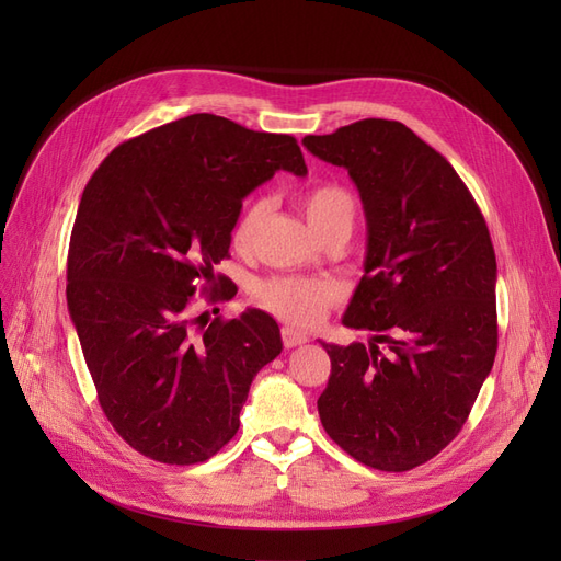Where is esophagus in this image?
<instances>
[{
    "label": "esophagus",
    "instance_id": "34e87169",
    "mask_svg": "<svg viewBox=\"0 0 561 561\" xmlns=\"http://www.w3.org/2000/svg\"><path fill=\"white\" fill-rule=\"evenodd\" d=\"M280 336H283L285 348H295V346H299V344H307V342H309V334H307V332H299V330H295V328H290V325H285V328L280 330Z\"/></svg>",
    "mask_w": 561,
    "mask_h": 561
}]
</instances>
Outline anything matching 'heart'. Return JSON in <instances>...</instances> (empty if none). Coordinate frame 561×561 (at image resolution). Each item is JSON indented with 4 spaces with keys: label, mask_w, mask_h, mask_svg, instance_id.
Instances as JSON below:
<instances>
[{
    "label": "heart",
    "mask_w": 561,
    "mask_h": 561,
    "mask_svg": "<svg viewBox=\"0 0 561 561\" xmlns=\"http://www.w3.org/2000/svg\"><path fill=\"white\" fill-rule=\"evenodd\" d=\"M301 208L307 213V219L313 227V231L320 229L322 225L332 222V219H339V217L353 219L355 215L353 196L348 194V190H344L342 184H334V182H322L318 186H311L309 192H304ZM266 213H268V201L264 196H254L245 203L231 227V243L236 250L245 252L254 245L266 219ZM332 297H334L332 285L316 278L271 276L252 285L254 304H260L262 309L299 328L316 325V322L322 318V313L328 311Z\"/></svg>",
    "instance_id": "b5f03b06"
}]
</instances>
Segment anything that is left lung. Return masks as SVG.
<instances>
[{"mask_svg": "<svg viewBox=\"0 0 561 561\" xmlns=\"http://www.w3.org/2000/svg\"><path fill=\"white\" fill-rule=\"evenodd\" d=\"M344 165L367 217L365 276L344 325L371 344L328 351L322 428L355 461L404 472L463 428L499 348L496 254L484 217L451 163L414 130L363 118L304 138ZM379 343H388L381 352Z\"/></svg>", "mask_w": 561, "mask_h": 561, "instance_id": "obj_1", "label": "left lung"}]
</instances>
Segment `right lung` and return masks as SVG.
I'll return each instance as SVG.
<instances>
[{
  "label": "right lung",
  "instance_id": "obj_1",
  "mask_svg": "<svg viewBox=\"0 0 561 561\" xmlns=\"http://www.w3.org/2000/svg\"><path fill=\"white\" fill-rule=\"evenodd\" d=\"M280 168L307 175L293 135L192 114L112 149L81 194L67 309L112 428L159 463L222 449L254 375L283 348L260 309L210 322L192 309L198 283L210 304L233 297L213 266L229 257L243 198Z\"/></svg>",
  "mask_w": 561,
  "mask_h": 561
}]
</instances>
